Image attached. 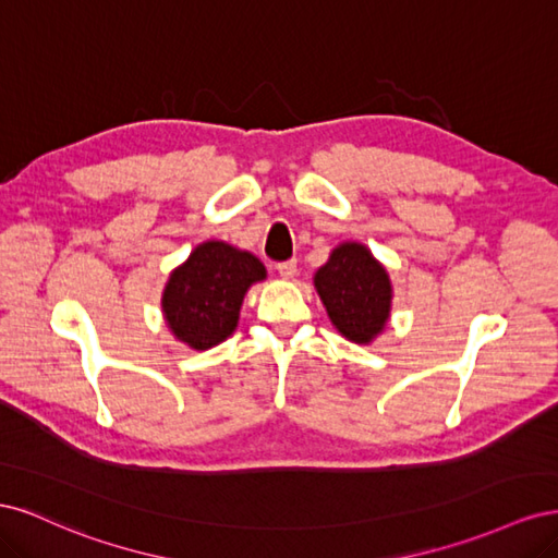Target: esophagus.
<instances>
[{"label":"esophagus","instance_id":"esophagus-1","mask_svg":"<svg viewBox=\"0 0 558 558\" xmlns=\"http://www.w3.org/2000/svg\"><path fill=\"white\" fill-rule=\"evenodd\" d=\"M277 272L281 279H293L298 275V263L295 260H286L277 265Z\"/></svg>","mask_w":558,"mask_h":558}]
</instances>
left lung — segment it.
I'll use <instances>...</instances> for the list:
<instances>
[{"label":"left lung","instance_id":"obj_1","mask_svg":"<svg viewBox=\"0 0 558 558\" xmlns=\"http://www.w3.org/2000/svg\"><path fill=\"white\" fill-rule=\"evenodd\" d=\"M314 289L330 324L349 342L373 344L391 318L393 283L361 242L337 244L314 272Z\"/></svg>","mask_w":558,"mask_h":558}]
</instances>
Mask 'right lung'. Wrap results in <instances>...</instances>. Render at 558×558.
<instances>
[{"mask_svg": "<svg viewBox=\"0 0 558 558\" xmlns=\"http://www.w3.org/2000/svg\"><path fill=\"white\" fill-rule=\"evenodd\" d=\"M265 279L267 269L253 253L221 240L202 242L165 283V324L177 342L207 351L238 330L246 291Z\"/></svg>", "mask_w": 558, "mask_h": 558, "instance_id": "right-lung-1", "label": "right lung"}]
</instances>
